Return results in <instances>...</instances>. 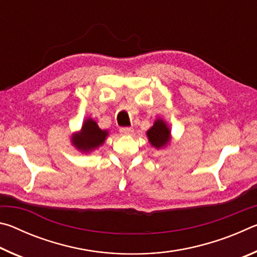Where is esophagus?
<instances>
[{"label":"esophagus","mask_w":257,"mask_h":257,"mask_svg":"<svg viewBox=\"0 0 257 257\" xmlns=\"http://www.w3.org/2000/svg\"><path fill=\"white\" fill-rule=\"evenodd\" d=\"M120 133H121V135H125V136H129V135L134 134V129L130 128V127H123V128H120Z\"/></svg>","instance_id":"34e87169"}]
</instances>
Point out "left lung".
Returning <instances> with one entry per match:
<instances>
[{"label":"left lung","instance_id":"8db88e82","mask_svg":"<svg viewBox=\"0 0 257 257\" xmlns=\"http://www.w3.org/2000/svg\"><path fill=\"white\" fill-rule=\"evenodd\" d=\"M146 136L152 147L156 150H163L168 147L172 139L170 127L167 121L161 118L154 121L153 125L146 132Z\"/></svg>","mask_w":257,"mask_h":257}]
</instances>
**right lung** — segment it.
I'll return each instance as SVG.
<instances>
[{"mask_svg":"<svg viewBox=\"0 0 257 257\" xmlns=\"http://www.w3.org/2000/svg\"><path fill=\"white\" fill-rule=\"evenodd\" d=\"M108 136V130H102L93 118H86L79 132L71 135V144L81 153H92L101 147Z\"/></svg>","mask_w":257,"mask_h":257,"instance_id":"obj_1","label":"right lung"}]
</instances>
